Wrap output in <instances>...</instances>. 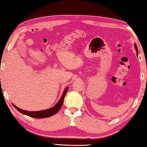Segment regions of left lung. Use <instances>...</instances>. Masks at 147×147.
Listing matches in <instances>:
<instances>
[{"instance_id":"obj_1","label":"left lung","mask_w":147,"mask_h":147,"mask_svg":"<svg viewBox=\"0 0 147 147\" xmlns=\"http://www.w3.org/2000/svg\"><path fill=\"white\" fill-rule=\"evenodd\" d=\"M135 49H136V50H137V55H138V48H137V45H135Z\"/></svg>"}]
</instances>
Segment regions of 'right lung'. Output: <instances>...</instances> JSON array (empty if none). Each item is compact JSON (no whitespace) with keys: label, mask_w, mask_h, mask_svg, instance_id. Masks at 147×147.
<instances>
[{"label":"right lung","mask_w":147,"mask_h":147,"mask_svg":"<svg viewBox=\"0 0 147 147\" xmlns=\"http://www.w3.org/2000/svg\"><path fill=\"white\" fill-rule=\"evenodd\" d=\"M67 91V88H65L64 91H63V95H61V99H59V101L58 102V103H57L54 107H53L52 108H51V109H49L39 111H26L22 110L20 109V108L17 107L16 105H14V104H13V106L19 112H20L21 113L26 115H28L29 117H31L40 118V119L49 117L54 115V114H56V113L60 109V108L63 105V99H64V97L65 96V95H66Z\"/></svg>","instance_id":"1"}]
</instances>
